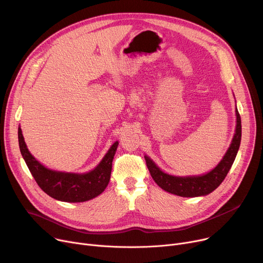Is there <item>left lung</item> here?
<instances>
[{
    "label": "left lung",
    "instance_id": "1",
    "mask_svg": "<svg viewBox=\"0 0 263 263\" xmlns=\"http://www.w3.org/2000/svg\"><path fill=\"white\" fill-rule=\"evenodd\" d=\"M236 118V130L234 138L232 140L231 146L224 155L223 159L212 171L199 177H173L164 173L148 157H145L147 168L154 181L165 191L184 197L207 195L215 190L227 177L239 149L241 140V119L237 108Z\"/></svg>",
    "mask_w": 263,
    "mask_h": 263
}]
</instances>
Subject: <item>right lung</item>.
I'll return each mask as SVG.
<instances>
[{
    "instance_id": "add662e5",
    "label": "right lung",
    "mask_w": 263,
    "mask_h": 263,
    "mask_svg": "<svg viewBox=\"0 0 263 263\" xmlns=\"http://www.w3.org/2000/svg\"><path fill=\"white\" fill-rule=\"evenodd\" d=\"M21 154L41 189L49 196L69 202H81L98 196L106 188L111 172V163L118 146L115 142L100 164L91 172L83 174L57 172L47 169L29 153L18 127Z\"/></svg>"
}]
</instances>
